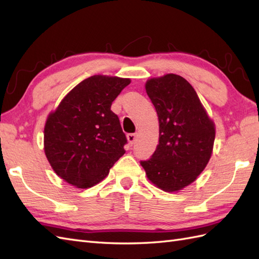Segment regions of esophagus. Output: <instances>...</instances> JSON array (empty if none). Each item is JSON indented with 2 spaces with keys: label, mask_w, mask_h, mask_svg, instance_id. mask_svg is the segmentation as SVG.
I'll return each mask as SVG.
<instances>
[{
  "label": "esophagus",
  "mask_w": 259,
  "mask_h": 259,
  "mask_svg": "<svg viewBox=\"0 0 259 259\" xmlns=\"http://www.w3.org/2000/svg\"><path fill=\"white\" fill-rule=\"evenodd\" d=\"M127 141L131 145H133L136 141V134H127Z\"/></svg>",
  "instance_id": "34e87169"
}]
</instances>
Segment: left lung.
Returning a JSON list of instances; mask_svg holds the SVG:
<instances>
[{"label": "left lung", "instance_id": "left-lung-1", "mask_svg": "<svg viewBox=\"0 0 259 259\" xmlns=\"http://www.w3.org/2000/svg\"><path fill=\"white\" fill-rule=\"evenodd\" d=\"M146 93L157 112L159 141L142 160L147 178L165 192H178L202 173L211 156L215 124L197 93L176 74L148 79Z\"/></svg>", "mask_w": 259, "mask_h": 259}]
</instances>
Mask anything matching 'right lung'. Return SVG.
<instances>
[{"label": "right lung", "mask_w": 259, "mask_h": 259, "mask_svg": "<svg viewBox=\"0 0 259 259\" xmlns=\"http://www.w3.org/2000/svg\"><path fill=\"white\" fill-rule=\"evenodd\" d=\"M130 83V78L91 76L49 114L44 152L62 180L77 188H90L104 180L123 156L127 140L111 106Z\"/></svg>", "instance_id": "right-lung-1"}]
</instances>
